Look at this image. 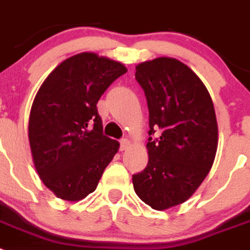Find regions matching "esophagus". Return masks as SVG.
I'll return each mask as SVG.
<instances>
[{"label":"esophagus","instance_id":"1","mask_svg":"<svg viewBox=\"0 0 250 250\" xmlns=\"http://www.w3.org/2000/svg\"><path fill=\"white\" fill-rule=\"evenodd\" d=\"M130 147V140H127V139H123V140L120 141V150L121 151H124V150H127Z\"/></svg>","mask_w":250,"mask_h":250}]
</instances>
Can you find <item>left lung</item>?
<instances>
[{"mask_svg":"<svg viewBox=\"0 0 250 250\" xmlns=\"http://www.w3.org/2000/svg\"><path fill=\"white\" fill-rule=\"evenodd\" d=\"M149 109L147 165L132 175L138 196L155 210L187 202L210 171L218 124L209 91L189 66L158 57L136 66ZM155 131L161 138L152 139Z\"/></svg>","mask_w":250,"mask_h":250,"instance_id":"8db88e82","label":"left lung"}]
</instances>
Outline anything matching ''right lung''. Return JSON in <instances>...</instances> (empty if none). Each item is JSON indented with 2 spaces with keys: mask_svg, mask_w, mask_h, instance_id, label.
<instances>
[{
  "mask_svg": "<svg viewBox=\"0 0 250 250\" xmlns=\"http://www.w3.org/2000/svg\"><path fill=\"white\" fill-rule=\"evenodd\" d=\"M126 71L118 61L81 52L63 60L40 86L28 140L40 179L60 199L79 202L95 191L119 151L118 141L103 134L96 104Z\"/></svg>",
  "mask_w": 250,
  "mask_h": 250,
  "instance_id": "right-lung-1",
  "label": "right lung"
}]
</instances>
